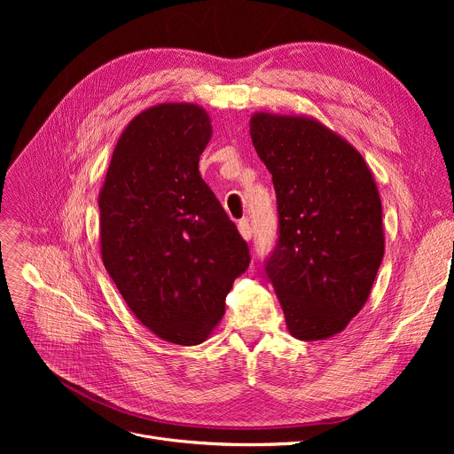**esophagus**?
Returning <instances> with one entry per match:
<instances>
[{"mask_svg": "<svg viewBox=\"0 0 454 454\" xmlns=\"http://www.w3.org/2000/svg\"><path fill=\"white\" fill-rule=\"evenodd\" d=\"M237 230H239V233L243 235L245 241H250V239H252V226H250L248 219L239 221V224H237Z\"/></svg>", "mask_w": 454, "mask_h": 454, "instance_id": "1", "label": "esophagus"}]
</instances>
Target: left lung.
Returning a JSON list of instances; mask_svg holds the SVG:
<instances>
[{
  "instance_id": "1",
  "label": "left lung",
  "mask_w": 454,
  "mask_h": 454,
  "mask_svg": "<svg viewBox=\"0 0 454 454\" xmlns=\"http://www.w3.org/2000/svg\"><path fill=\"white\" fill-rule=\"evenodd\" d=\"M250 136L272 175L279 239L267 276L298 340H325L361 311L385 255L370 167L318 119L255 112Z\"/></svg>"
}]
</instances>
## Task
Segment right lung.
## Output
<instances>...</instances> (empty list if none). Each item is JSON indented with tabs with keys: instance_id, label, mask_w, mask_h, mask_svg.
<instances>
[{
	"instance_id": "obj_1",
	"label": "right lung",
	"mask_w": 454,
	"mask_h": 454,
	"mask_svg": "<svg viewBox=\"0 0 454 454\" xmlns=\"http://www.w3.org/2000/svg\"><path fill=\"white\" fill-rule=\"evenodd\" d=\"M211 117L193 103L139 112L117 139L99 191L105 269L161 340L204 342L250 252L202 180Z\"/></svg>"
}]
</instances>
